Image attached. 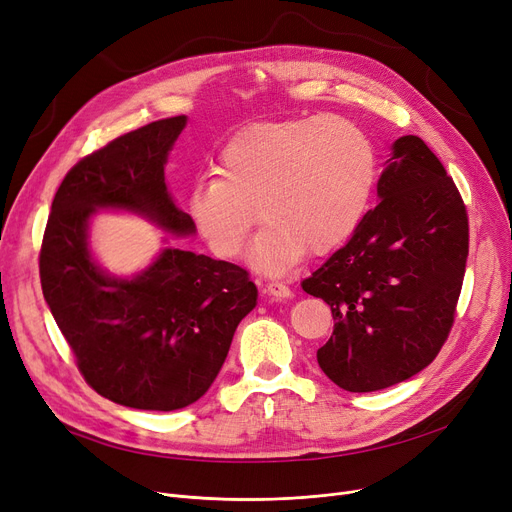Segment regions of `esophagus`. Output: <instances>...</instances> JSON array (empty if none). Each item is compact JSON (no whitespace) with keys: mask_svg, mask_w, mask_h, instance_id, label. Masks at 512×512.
<instances>
[{"mask_svg":"<svg viewBox=\"0 0 512 512\" xmlns=\"http://www.w3.org/2000/svg\"><path fill=\"white\" fill-rule=\"evenodd\" d=\"M265 294L272 299H290V288L282 282H270L265 286Z\"/></svg>","mask_w":512,"mask_h":512,"instance_id":"34e87169","label":"esophagus"}]
</instances>
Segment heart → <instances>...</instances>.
<instances>
[{
	"mask_svg": "<svg viewBox=\"0 0 512 512\" xmlns=\"http://www.w3.org/2000/svg\"><path fill=\"white\" fill-rule=\"evenodd\" d=\"M215 172L186 197L199 236L218 257H238L261 213L267 226L249 261L282 274L307 249L328 255L355 234L378 178V153L369 134L346 118H290L236 132Z\"/></svg>",
	"mask_w": 512,
	"mask_h": 512,
	"instance_id": "b5f03b06",
	"label": "heart"
}]
</instances>
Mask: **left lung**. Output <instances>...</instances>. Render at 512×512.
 <instances>
[{"label":"left lung","instance_id":"8db88e82","mask_svg":"<svg viewBox=\"0 0 512 512\" xmlns=\"http://www.w3.org/2000/svg\"><path fill=\"white\" fill-rule=\"evenodd\" d=\"M378 199L346 245L301 284L332 309L334 332L317 363L348 392L384 390L436 359L469 255L459 188L419 137L394 141Z\"/></svg>","mask_w":512,"mask_h":512}]
</instances>
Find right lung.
Returning <instances> with one entry per match:
<instances>
[{"instance_id":"1","label":"right lung","mask_w":512,"mask_h":512,"mask_svg":"<svg viewBox=\"0 0 512 512\" xmlns=\"http://www.w3.org/2000/svg\"><path fill=\"white\" fill-rule=\"evenodd\" d=\"M186 116L151 122L80 159L51 203L39 274L45 303L87 384L116 405L176 411L199 400L226 361L240 319L257 305L242 267L164 247L130 278L97 263V211H128L172 236L197 232L164 168Z\"/></svg>"}]
</instances>
